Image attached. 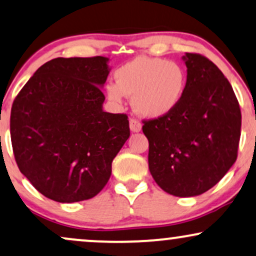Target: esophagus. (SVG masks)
Wrapping results in <instances>:
<instances>
[{"instance_id": "obj_1", "label": "esophagus", "mask_w": 256, "mask_h": 256, "mask_svg": "<svg viewBox=\"0 0 256 256\" xmlns=\"http://www.w3.org/2000/svg\"><path fill=\"white\" fill-rule=\"evenodd\" d=\"M130 130L132 132H140L142 130V124L136 119H130Z\"/></svg>"}]
</instances>
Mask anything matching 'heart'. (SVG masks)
Masks as SVG:
<instances>
[{
    "instance_id": "heart-1",
    "label": "heart",
    "mask_w": 256,
    "mask_h": 256,
    "mask_svg": "<svg viewBox=\"0 0 256 256\" xmlns=\"http://www.w3.org/2000/svg\"><path fill=\"white\" fill-rule=\"evenodd\" d=\"M116 83L104 87L107 98L120 104L132 96V107L138 116L158 119L168 116L178 106L186 89V72L178 62L138 56L114 72Z\"/></svg>"
}]
</instances>
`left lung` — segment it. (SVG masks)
Returning a JSON list of instances; mask_svg holds the SVG:
<instances>
[{"label": "left lung", "instance_id": "obj_1", "mask_svg": "<svg viewBox=\"0 0 256 256\" xmlns=\"http://www.w3.org/2000/svg\"><path fill=\"white\" fill-rule=\"evenodd\" d=\"M187 83L173 112L144 122L149 170L164 192L196 196L208 190L236 161L241 110L232 84L208 58L182 56Z\"/></svg>", "mask_w": 256, "mask_h": 256}]
</instances>
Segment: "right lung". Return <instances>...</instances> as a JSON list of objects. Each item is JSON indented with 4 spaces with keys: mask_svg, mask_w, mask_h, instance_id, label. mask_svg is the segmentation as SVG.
I'll list each match as a JSON object with an SVG mask.
<instances>
[{
    "mask_svg": "<svg viewBox=\"0 0 256 256\" xmlns=\"http://www.w3.org/2000/svg\"><path fill=\"white\" fill-rule=\"evenodd\" d=\"M108 60L54 58L15 98L10 113L15 161L46 198L76 202L96 196L130 137L128 116L102 108Z\"/></svg>",
    "mask_w": 256,
    "mask_h": 256,
    "instance_id": "1",
    "label": "right lung"
}]
</instances>
